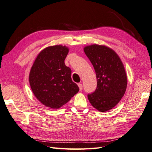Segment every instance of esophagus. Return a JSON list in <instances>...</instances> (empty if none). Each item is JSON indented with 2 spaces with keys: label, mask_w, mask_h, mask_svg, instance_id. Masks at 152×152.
Here are the masks:
<instances>
[{
  "label": "esophagus",
  "mask_w": 152,
  "mask_h": 152,
  "mask_svg": "<svg viewBox=\"0 0 152 152\" xmlns=\"http://www.w3.org/2000/svg\"><path fill=\"white\" fill-rule=\"evenodd\" d=\"M78 86H79V87L80 91H82V84H78Z\"/></svg>",
  "instance_id": "obj_1"
}]
</instances>
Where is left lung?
Listing matches in <instances>:
<instances>
[{
    "label": "left lung",
    "instance_id": "1",
    "mask_svg": "<svg viewBox=\"0 0 152 152\" xmlns=\"http://www.w3.org/2000/svg\"><path fill=\"white\" fill-rule=\"evenodd\" d=\"M84 50L94 68L97 79L96 89L87 97L98 111H108L115 107L125 94L127 85L125 68L115 51L106 45H87Z\"/></svg>",
    "mask_w": 152,
    "mask_h": 152
}]
</instances>
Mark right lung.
Returning a JSON list of instances; mask_svg holds the SVG:
<instances>
[{
	"mask_svg": "<svg viewBox=\"0 0 152 152\" xmlns=\"http://www.w3.org/2000/svg\"><path fill=\"white\" fill-rule=\"evenodd\" d=\"M68 51V48L62 45L45 48L31 68V89L36 98L47 107L59 108L79 91L72 80L70 68L65 64Z\"/></svg>",
	"mask_w": 152,
	"mask_h": 152,
	"instance_id": "obj_1",
	"label": "right lung"
}]
</instances>
